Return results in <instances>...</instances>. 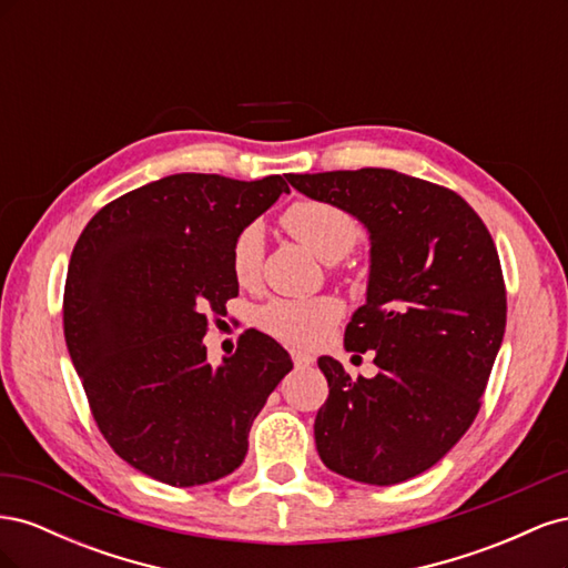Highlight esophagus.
Masks as SVG:
<instances>
[{"instance_id": "obj_1", "label": "esophagus", "mask_w": 568, "mask_h": 568, "mask_svg": "<svg viewBox=\"0 0 568 568\" xmlns=\"http://www.w3.org/2000/svg\"><path fill=\"white\" fill-rule=\"evenodd\" d=\"M291 357H294V365H296L298 369H305V367H311V365L315 363L313 355L301 353V351H294V353H291Z\"/></svg>"}]
</instances>
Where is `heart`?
<instances>
[{
	"instance_id": "b5f03b06",
	"label": "heart",
	"mask_w": 568,
	"mask_h": 568,
	"mask_svg": "<svg viewBox=\"0 0 568 568\" xmlns=\"http://www.w3.org/2000/svg\"><path fill=\"white\" fill-rule=\"evenodd\" d=\"M288 234L317 255L322 263L346 257L359 242V225L353 215L326 201H298L282 217ZM265 253V230L248 222L232 242V272L239 284H253L261 274ZM343 307L332 296L317 298H272L257 311V326L291 346H317L329 336Z\"/></svg>"
}]
</instances>
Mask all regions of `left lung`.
<instances>
[{"label":"left lung","instance_id":"1","mask_svg":"<svg viewBox=\"0 0 568 568\" xmlns=\"http://www.w3.org/2000/svg\"><path fill=\"white\" fill-rule=\"evenodd\" d=\"M369 234L367 298L343 346L379 374L351 379L322 355L329 398L315 417L326 469L393 486L432 469L471 426L503 346L507 296L493 239L450 189L386 168L288 175Z\"/></svg>","mask_w":568,"mask_h":568}]
</instances>
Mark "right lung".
Listing matches in <instances>:
<instances>
[{
    "label": "right lung",
    "instance_id": "add662e5",
    "mask_svg": "<svg viewBox=\"0 0 568 568\" xmlns=\"http://www.w3.org/2000/svg\"><path fill=\"white\" fill-rule=\"evenodd\" d=\"M288 184L180 173L104 205L68 263L63 332L92 415L130 467L168 486L225 478L251 424L294 367L277 341L246 332L213 367L209 320L239 296L232 242Z\"/></svg>",
    "mask_w": 568,
    "mask_h": 568
}]
</instances>
